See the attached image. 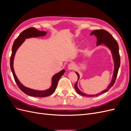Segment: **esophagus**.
I'll return each instance as SVG.
<instances>
[{
    "instance_id": "34e87169",
    "label": "esophagus",
    "mask_w": 131,
    "mask_h": 131,
    "mask_svg": "<svg viewBox=\"0 0 131 131\" xmlns=\"http://www.w3.org/2000/svg\"><path fill=\"white\" fill-rule=\"evenodd\" d=\"M75 68V66L73 63H70L68 66V69L69 70H72L74 69Z\"/></svg>"
}]
</instances>
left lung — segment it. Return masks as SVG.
I'll return each mask as SVG.
<instances>
[{
  "mask_svg": "<svg viewBox=\"0 0 131 131\" xmlns=\"http://www.w3.org/2000/svg\"><path fill=\"white\" fill-rule=\"evenodd\" d=\"M91 35H94L97 38V46H99L101 44L105 46L106 47L110 50L112 54L113 61L114 63V69L112 79L111 82L107 87L106 89L102 91V92L98 93L96 94H88L84 92H82L81 91L79 90L78 88V81L80 78V75L79 73L76 72V73L78 75V81L76 84H75L74 88L77 93L81 96H86V97H95L100 95L101 94L107 92L114 84V82L117 77V75L118 73V69L120 66V57L119 54V48H118V45L113 37L111 35L108 31L103 29H99V30H94L91 33Z\"/></svg>",
  "mask_w": 131,
  "mask_h": 131,
  "instance_id": "1",
  "label": "left lung"
}]
</instances>
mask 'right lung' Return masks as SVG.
I'll list each match as a JSON object with an SVG mask.
<instances>
[{
    "label": "right lung",
    "instance_id": "add662e5",
    "mask_svg": "<svg viewBox=\"0 0 131 131\" xmlns=\"http://www.w3.org/2000/svg\"><path fill=\"white\" fill-rule=\"evenodd\" d=\"M46 32L44 31H40L37 30L35 28H29L19 35V36L15 40L14 44L12 47V53L10 57V68L11 72L13 73L14 78L16 82L17 86L22 92H24L25 94L28 95L32 97H45L50 96L52 94L56 89V87L58 84V81L59 79L63 75L65 72V70L63 69L61 70L60 72L55 74L51 79V82L52 84L50 86V88L46 90H36L34 89H31L25 86L23 84H22L21 82L19 81L16 74L15 73V70L14 68V61L16 52L22 43L25 41L26 39H28L30 38H37L39 37L45 36L46 34Z\"/></svg>",
    "mask_w": 131,
    "mask_h": 131
}]
</instances>
